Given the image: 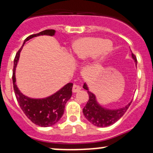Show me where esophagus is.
Here are the masks:
<instances>
[{"mask_svg":"<svg viewBox=\"0 0 153 153\" xmlns=\"http://www.w3.org/2000/svg\"><path fill=\"white\" fill-rule=\"evenodd\" d=\"M81 87L80 86L76 85V84H74L73 87H72V92H78L81 90Z\"/></svg>","mask_w":153,"mask_h":153,"instance_id":"34e87169","label":"esophagus"}]
</instances>
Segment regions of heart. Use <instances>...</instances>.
Segmentation results:
<instances>
[{
  "mask_svg": "<svg viewBox=\"0 0 153 153\" xmlns=\"http://www.w3.org/2000/svg\"><path fill=\"white\" fill-rule=\"evenodd\" d=\"M112 42L100 37L87 36L72 41L70 52L77 61H84L92 57L95 63L104 60L112 50Z\"/></svg>",
  "mask_w": 153,
  "mask_h": 153,
  "instance_id": "heart-1",
  "label": "heart"
}]
</instances>
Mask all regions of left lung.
Instances as JSON below:
<instances>
[{"label": "left lung", "mask_w": 153, "mask_h": 153, "mask_svg": "<svg viewBox=\"0 0 153 153\" xmlns=\"http://www.w3.org/2000/svg\"><path fill=\"white\" fill-rule=\"evenodd\" d=\"M132 58L137 66L136 57L132 52ZM83 88L87 90L89 95V101L83 109V113L91 124L98 127H106L115 124L124 115L132 103L131 101L125 106L118 109H107L98 102L95 94L89 90V87L86 83H84Z\"/></svg>", "instance_id": "8db88e82"}]
</instances>
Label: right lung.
<instances>
[{
  "label": "right lung",
  "instance_id": "right-lung-1",
  "mask_svg": "<svg viewBox=\"0 0 153 153\" xmlns=\"http://www.w3.org/2000/svg\"><path fill=\"white\" fill-rule=\"evenodd\" d=\"M55 34V30L54 29H46L39 33L27 37L24 40L22 47L17 52L15 60H14L12 81H13V87L17 101L23 112L32 123L38 126H44V127L52 126L61 119L64 114L66 103L70 99L72 95V90L73 84L68 83L61 89L57 91L55 93L52 94L47 98H32L24 95L17 86L15 69H16L17 64L19 60L20 53L27 41L35 37L40 36V35L53 36Z\"/></svg>",
  "mask_w": 153,
  "mask_h": 153
}]
</instances>
